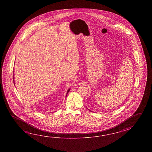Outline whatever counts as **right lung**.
Returning <instances> with one entry per match:
<instances>
[{"label":"right lung","instance_id":"right-lung-1","mask_svg":"<svg viewBox=\"0 0 152 152\" xmlns=\"http://www.w3.org/2000/svg\"><path fill=\"white\" fill-rule=\"evenodd\" d=\"M69 89L68 90V91H67V94L68 93V92H69Z\"/></svg>","mask_w":152,"mask_h":152}]
</instances>
